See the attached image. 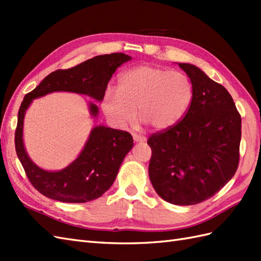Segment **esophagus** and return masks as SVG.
I'll return each instance as SVG.
<instances>
[{"mask_svg":"<svg viewBox=\"0 0 261 261\" xmlns=\"http://www.w3.org/2000/svg\"><path fill=\"white\" fill-rule=\"evenodd\" d=\"M134 139H135L136 142H143V141L147 140L146 137L140 136V135H137V134H134Z\"/></svg>","mask_w":261,"mask_h":261,"instance_id":"obj_1","label":"esophagus"}]
</instances>
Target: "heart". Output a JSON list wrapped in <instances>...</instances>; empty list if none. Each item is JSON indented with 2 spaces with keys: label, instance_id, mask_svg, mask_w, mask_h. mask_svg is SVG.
Returning <instances> with one entry per match:
<instances>
[{
  "label": "heart",
  "instance_id": "1",
  "mask_svg": "<svg viewBox=\"0 0 261 261\" xmlns=\"http://www.w3.org/2000/svg\"><path fill=\"white\" fill-rule=\"evenodd\" d=\"M193 97V84L182 71L140 65L123 71L118 87L108 88L102 109L116 127L131 123L138 108L143 122L157 130H165L184 118Z\"/></svg>",
  "mask_w": 261,
  "mask_h": 261
}]
</instances>
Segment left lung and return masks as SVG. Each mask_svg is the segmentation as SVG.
Segmentation results:
<instances>
[{"label": "left lung", "mask_w": 261, "mask_h": 261, "mask_svg": "<svg viewBox=\"0 0 261 261\" xmlns=\"http://www.w3.org/2000/svg\"><path fill=\"white\" fill-rule=\"evenodd\" d=\"M178 66L193 84V102L178 123L149 137V177L166 202L194 205L212 197L234 176L241 116L225 87L196 66Z\"/></svg>", "instance_id": "8db88e82"}]
</instances>
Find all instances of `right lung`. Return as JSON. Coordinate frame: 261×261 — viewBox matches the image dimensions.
Here are the masks:
<instances>
[{"instance_id": "1", "label": "right lung", "mask_w": 261, "mask_h": 261, "mask_svg": "<svg viewBox=\"0 0 261 261\" xmlns=\"http://www.w3.org/2000/svg\"><path fill=\"white\" fill-rule=\"evenodd\" d=\"M130 59L122 53L101 55L73 68L55 70L24 96L18 113L15 150L27 177L42 195L64 203H85L102 196L112 186L122 162L134 147V139L126 131L95 126L73 163L58 171L43 170L29 158L23 146L27 109L35 98L60 91L85 94L101 102L116 68ZM90 112L93 116L98 114L96 104L90 103Z\"/></svg>"}]
</instances>
